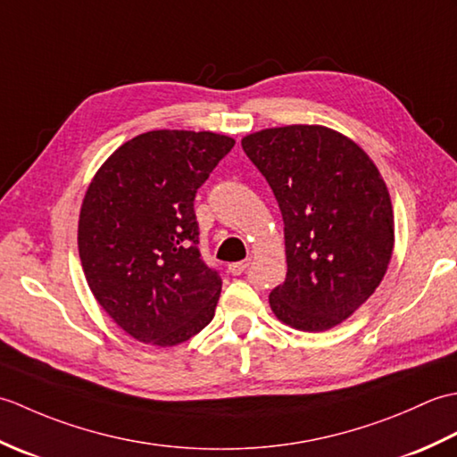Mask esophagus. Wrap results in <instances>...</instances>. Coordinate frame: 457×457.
Returning <instances> with one entry per match:
<instances>
[{
	"label": "esophagus",
	"mask_w": 457,
	"mask_h": 457,
	"mask_svg": "<svg viewBox=\"0 0 457 457\" xmlns=\"http://www.w3.org/2000/svg\"><path fill=\"white\" fill-rule=\"evenodd\" d=\"M249 267V259H244V261H237V263H229L228 265V270L234 277H237V275H241L244 273V270Z\"/></svg>",
	"instance_id": "obj_1"
}]
</instances>
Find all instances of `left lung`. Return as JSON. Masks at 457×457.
I'll use <instances>...</instances> for the list:
<instances>
[{
    "instance_id": "obj_1",
    "label": "left lung",
    "mask_w": 457,
    "mask_h": 457,
    "mask_svg": "<svg viewBox=\"0 0 457 457\" xmlns=\"http://www.w3.org/2000/svg\"><path fill=\"white\" fill-rule=\"evenodd\" d=\"M241 147L267 179L285 221L287 278L269 304L280 322L326 332L375 293L389 269L395 216L375 162L344 133L285 125Z\"/></svg>"
}]
</instances>
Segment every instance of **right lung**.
<instances>
[{
	"label": "right lung",
	"mask_w": 457,
	"mask_h": 457,
	"mask_svg": "<svg viewBox=\"0 0 457 457\" xmlns=\"http://www.w3.org/2000/svg\"><path fill=\"white\" fill-rule=\"evenodd\" d=\"M234 145L212 131L141 133L105 159L84 194L86 283L141 344L179 345L212 322L221 278L200 257L194 198Z\"/></svg>",
	"instance_id": "obj_1"
}]
</instances>
